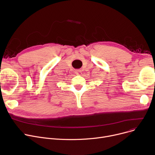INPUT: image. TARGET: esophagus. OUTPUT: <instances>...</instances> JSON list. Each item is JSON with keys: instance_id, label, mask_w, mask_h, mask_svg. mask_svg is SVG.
<instances>
[{"instance_id": "esophagus-1", "label": "esophagus", "mask_w": 155, "mask_h": 155, "mask_svg": "<svg viewBox=\"0 0 155 155\" xmlns=\"http://www.w3.org/2000/svg\"><path fill=\"white\" fill-rule=\"evenodd\" d=\"M75 73H76V75H79V76H80V75H82V71L80 70H76V71H75Z\"/></svg>"}]
</instances>
